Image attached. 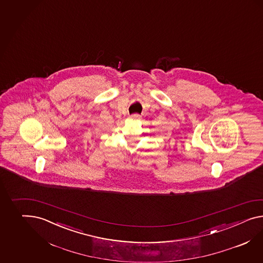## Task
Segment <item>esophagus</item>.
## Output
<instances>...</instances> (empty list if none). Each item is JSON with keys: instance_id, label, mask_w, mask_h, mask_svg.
I'll return each instance as SVG.
<instances>
[{"instance_id": "esophagus-1", "label": "esophagus", "mask_w": 263, "mask_h": 263, "mask_svg": "<svg viewBox=\"0 0 263 263\" xmlns=\"http://www.w3.org/2000/svg\"><path fill=\"white\" fill-rule=\"evenodd\" d=\"M130 118H132V119H140V118H141V115L135 114V115H130Z\"/></svg>"}]
</instances>
